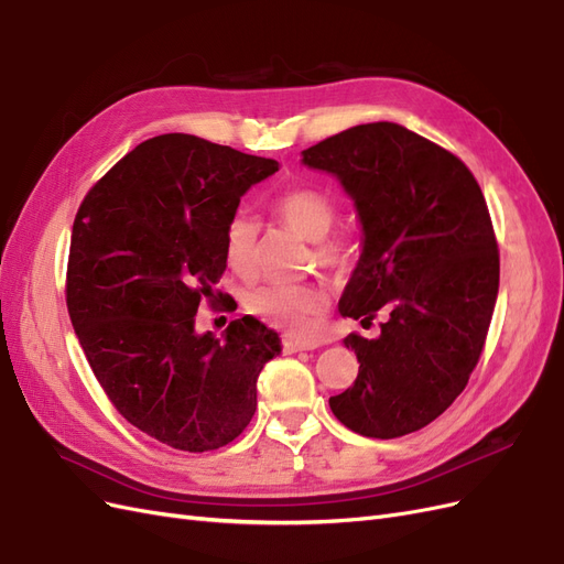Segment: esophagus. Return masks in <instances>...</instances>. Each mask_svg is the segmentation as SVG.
Returning a JSON list of instances; mask_svg holds the SVG:
<instances>
[{
    "label": "esophagus",
    "mask_w": 564,
    "mask_h": 564,
    "mask_svg": "<svg viewBox=\"0 0 564 564\" xmlns=\"http://www.w3.org/2000/svg\"><path fill=\"white\" fill-rule=\"evenodd\" d=\"M319 344L315 340H303V338H294V336H284L282 338V350L284 352H299V350H315Z\"/></svg>",
    "instance_id": "obj_1"
}]
</instances>
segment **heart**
I'll return each mask as SVG.
<instances>
[{"instance_id":"b5f03b06","label":"heart","mask_w":564,"mask_h":564,"mask_svg":"<svg viewBox=\"0 0 564 564\" xmlns=\"http://www.w3.org/2000/svg\"><path fill=\"white\" fill-rule=\"evenodd\" d=\"M275 212L286 228L303 240L315 242V261L332 275L344 278L355 268L357 251L348 235H329L336 220V204L308 185H294L275 199ZM226 261L232 272L249 278L259 265V228L247 214L230 218L226 228ZM247 311L272 327L289 334L311 332L317 317L327 311V294L315 284H263L245 296Z\"/></svg>"}]
</instances>
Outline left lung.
<instances>
[{
  "instance_id": "8db88e82",
  "label": "left lung",
  "mask_w": 564,
  "mask_h": 564,
  "mask_svg": "<svg viewBox=\"0 0 564 564\" xmlns=\"http://www.w3.org/2000/svg\"><path fill=\"white\" fill-rule=\"evenodd\" d=\"M303 164L340 181L365 232L340 315L386 317L379 338H344L360 371L332 412L365 437L421 431L464 392L485 348L499 294L485 195L449 150L392 122L329 135Z\"/></svg>"
}]
</instances>
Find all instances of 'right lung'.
Segmentation results:
<instances>
[{"mask_svg":"<svg viewBox=\"0 0 564 564\" xmlns=\"http://www.w3.org/2000/svg\"><path fill=\"white\" fill-rule=\"evenodd\" d=\"M275 160L164 133L135 145L79 204L65 301L108 400L135 429L181 452H212L256 412V381L280 336L256 317L224 338L195 332L216 301L226 228ZM220 296V294H218Z\"/></svg>","mask_w":564,"mask_h":564,"instance_id":"obj_1","label":"right lung"}]
</instances>
